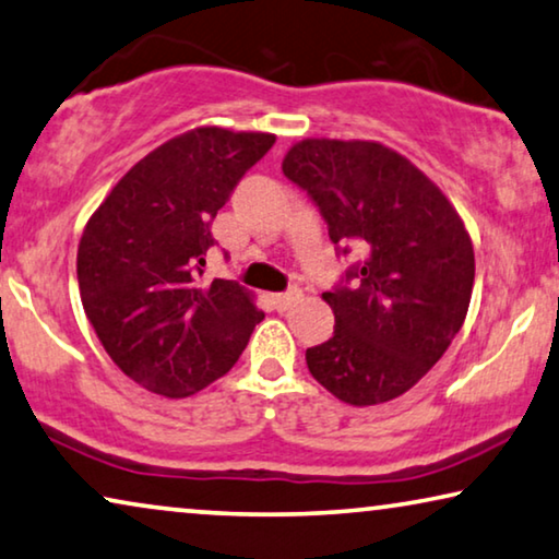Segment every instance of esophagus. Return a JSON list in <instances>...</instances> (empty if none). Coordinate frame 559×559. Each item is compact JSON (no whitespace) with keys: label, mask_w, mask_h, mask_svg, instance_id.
Segmentation results:
<instances>
[{"label":"esophagus","mask_w":559,"mask_h":559,"mask_svg":"<svg viewBox=\"0 0 559 559\" xmlns=\"http://www.w3.org/2000/svg\"><path fill=\"white\" fill-rule=\"evenodd\" d=\"M299 299H302V289L299 287H289L287 293H280V295H274V305H277V310H289V307H295Z\"/></svg>","instance_id":"1"}]
</instances>
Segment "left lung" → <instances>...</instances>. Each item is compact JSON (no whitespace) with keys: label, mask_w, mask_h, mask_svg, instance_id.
<instances>
[{"label":"left lung","mask_w":559,"mask_h":559,"mask_svg":"<svg viewBox=\"0 0 559 559\" xmlns=\"http://www.w3.org/2000/svg\"><path fill=\"white\" fill-rule=\"evenodd\" d=\"M282 171L318 206L337 257L362 252L322 295L335 333L307 347V368L350 406L399 399L464 325L474 287L464 222L408 158L373 141L307 139Z\"/></svg>","instance_id":"left-lung-1"}]
</instances>
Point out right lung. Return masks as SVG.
Masks as SVG:
<instances>
[{"mask_svg": "<svg viewBox=\"0 0 559 559\" xmlns=\"http://www.w3.org/2000/svg\"><path fill=\"white\" fill-rule=\"evenodd\" d=\"M270 133L197 128L139 160L87 222L78 282L105 353L135 383L183 399L229 373L264 318L234 280H204L212 222Z\"/></svg>", "mask_w": 559, "mask_h": 559, "instance_id": "right-lung-1", "label": "right lung"}]
</instances>
